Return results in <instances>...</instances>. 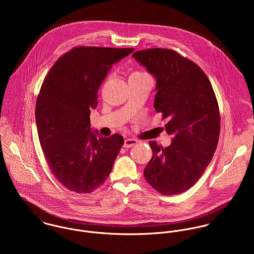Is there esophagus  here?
I'll list each match as a JSON object with an SVG mask.
<instances>
[{
    "label": "esophagus",
    "instance_id": "obj_1",
    "mask_svg": "<svg viewBox=\"0 0 254 254\" xmlns=\"http://www.w3.org/2000/svg\"><path fill=\"white\" fill-rule=\"evenodd\" d=\"M139 142L135 139H126L125 142H124V147H132L135 145H137Z\"/></svg>",
    "mask_w": 254,
    "mask_h": 254
}]
</instances>
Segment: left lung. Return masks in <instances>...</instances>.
Instances as JSON below:
<instances>
[{
    "label": "left lung",
    "mask_w": 254,
    "mask_h": 254,
    "mask_svg": "<svg viewBox=\"0 0 254 254\" xmlns=\"http://www.w3.org/2000/svg\"><path fill=\"white\" fill-rule=\"evenodd\" d=\"M156 81L153 108L168 118L173 139L162 147L150 142L152 157L145 180L162 194H178L200 178L215 152L220 132L217 100L205 73L194 63L167 49L132 55Z\"/></svg>",
    "instance_id": "1"
}]
</instances>
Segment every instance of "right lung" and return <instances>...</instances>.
Instances as JSON below:
<instances>
[{
	"label": "right lung",
	"instance_id": "1",
	"mask_svg": "<svg viewBox=\"0 0 254 254\" xmlns=\"http://www.w3.org/2000/svg\"><path fill=\"white\" fill-rule=\"evenodd\" d=\"M134 49L78 47L46 76L37 99L39 141L58 181L77 193H89L108 179L124 144L119 134L103 138L91 128V110L112 65Z\"/></svg>",
	"mask_w": 254,
	"mask_h": 254
}]
</instances>
